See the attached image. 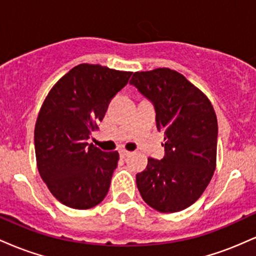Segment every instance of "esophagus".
Listing matches in <instances>:
<instances>
[{
	"mask_svg": "<svg viewBox=\"0 0 256 256\" xmlns=\"http://www.w3.org/2000/svg\"><path fill=\"white\" fill-rule=\"evenodd\" d=\"M119 154H120V156H122V158H126V156H128V155H130L131 152H128V150H126V149H120Z\"/></svg>",
	"mask_w": 256,
	"mask_h": 256,
	"instance_id": "1",
	"label": "esophagus"
}]
</instances>
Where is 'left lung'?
I'll use <instances>...</instances> for the list:
<instances>
[{
	"mask_svg": "<svg viewBox=\"0 0 256 256\" xmlns=\"http://www.w3.org/2000/svg\"><path fill=\"white\" fill-rule=\"evenodd\" d=\"M130 83L155 106L165 134V158H149L137 173L140 196L161 213L183 210L200 198L216 167L218 120L210 98L174 70L134 72Z\"/></svg>",
	"mask_w": 256,
	"mask_h": 256,
	"instance_id": "1",
	"label": "left lung"
}]
</instances>
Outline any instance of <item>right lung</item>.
Instances as JSON below:
<instances>
[{"instance_id": "1", "label": "right lung", "mask_w": 256, "mask_h": 256, "mask_svg": "<svg viewBox=\"0 0 256 256\" xmlns=\"http://www.w3.org/2000/svg\"><path fill=\"white\" fill-rule=\"evenodd\" d=\"M131 74L80 64L58 79L44 98L34 126L37 168L52 196L67 207L89 210L110 190L119 152H102L86 140Z\"/></svg>"}]
</instances>
